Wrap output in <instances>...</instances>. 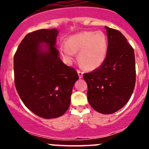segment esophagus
Wrapping results in <instances>:
<instances>
[{
    "label": "esophagus",
    "mask_w": 149,
    "mask_h": 149,
    "mask_svg": "<svg viewBox=\"0 0 149 149\" xmlns=\"http://www.w3.org/2000/svg\"><path fill=\"white\" fill-rule=\"evenodd\" d=\"M77 74H78V76H79V78L81 79L83 77V74H84V72H81V70H77Z\"/></svg>",
    "instance_id": "esophagus-1"
}]
</instances>
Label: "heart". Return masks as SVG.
Segmentation results:
<instances>
[{
  "mask_svg": "<svg viewBox=\"0 0 149 149\" xmlns=\"http://www.w3.org/2000/svg\"><path fill=\"white\" fill-rule=\"evenodd\" d=\"M107 39L101 31H85L72 36L68 42L60 45V51L67 63H71L79 52V62L85 69L99 68L106 59Z\"/></svg>",
  "mask_w": 149,
  "mask_h": 149,
  "instance_id": "1",
  "label": "heart"
}]
</instances>
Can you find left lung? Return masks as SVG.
Masks as SVG:
<instances>
[{
	"instance_id": "left-lung-1",
	"label": "left lung",
	"mask_w": 149,
	"mask_h": 149,
	"mask_svg": "<svg viewBox=\"0 0 149 149\" xmlns=\"http://www.w3.org/2000/svg\"><path fill=\"white\" fill-rule=\"evenodd\" d=\"M108 48L103 64L84 74L87 84V98L96 111L111 114L126 104L136 83L134 48L119 30L105 27Z\"/></svg>"
}]
</instances>
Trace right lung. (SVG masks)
<instances>
[{"label":"right lung","mask_w":149,"mask_h":149,"mask_svg":"<svg viewBox=\"0 0 149 149\" xmlns=\"http://www.w3.org/2000/svg\"><path fill=\"white\" fill-rule=\"evenodd\" d=\"M58 31L42 29L27 34L14 55V79L18 94L27 108L44 119L61 116L69 107L74 84L79 77L63 63L55 47ZM42 43L47 44L44 50Z\"/></svg>","instance_id":"1"}]
</instances>
